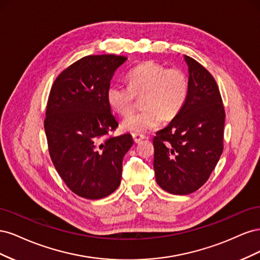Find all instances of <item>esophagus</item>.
<instances>
[{
	"instance_id": "obj_1",
	"label": "esophagus",
	"mask_w": 260,
	"mask_h": 260,
	"mask_svg": "<svg viewBox=\"0 0 260 260\" xmlns=\"http://www.w3.org/2000/svg\"><path fill=\"white\" fill-rule=\"evenodd\" d=\"M132 138H133V141H135V143H140L141 141L145 139V136H143V135H139V133H133V135H132Z\"/></svg>"
}]
</instances>
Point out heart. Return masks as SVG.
Instances as JSON below:
<instances>
[{
	"label": "heart",
	"mask_w": 260,
	"mask_h": 260,
	"mask_svg": "<svg viewBox=\"0 0 260 260\" xmlns=\"http://www.w3.org/2000/svg\"><path fill=\"white\" fill-rule=\"evenodd\" d=\"M128 86L112 84L106 101L112 111L129 115L137 98L142 99L143 111L125 117L121 129L131 133H145L157 129L162 119L170 121L182 111L190 91L188 78L182 69L167 68L153 60L143 61L127 75Z\"/></svg>",
	"instance_id": "1"
}]
</instances>
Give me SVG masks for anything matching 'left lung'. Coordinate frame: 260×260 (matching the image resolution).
Here are the masks:
<instances>
[{
  "mask_svg": "<svg viewBox=\"0 0 260 260\" xmlns=\"http://www.w3.org/2000/svg\"><path fill=\"white\" fill-rule=\"evenodd\" d=\"M184 59L190 83L187 101L153 139L156 182L176 195L199 190L223 151L225 113L216 80L195 59L186 55Z\"/></svg>",
  "mask_w": 260,
  "mask_h": 260,
  "instance_id": "8db88e82",
  "label": "left lung"
}]
</instances>
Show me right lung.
<instances>
[{"label":"right lung","mask_w":260,"mask_h":260,"mask_svg":"<svg viewBox=\"0 0 260 260\" xmlns=\"http://www.w3.org/2000/svg\"><path fill=\"white\" fill-rule=\"evenodd\" d=\"M127 57L89 55L55 79L46 105L44 129L55 169L75 194L103 199L119 186L122 159L131 135L107 137L118 122L106 91Z\"/></svg>","instance_id":"right-lung-1"}]
</instances>
